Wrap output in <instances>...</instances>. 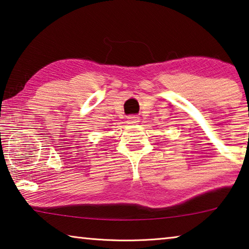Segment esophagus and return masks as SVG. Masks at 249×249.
Instances as JSON below:
<instances>
[{"label": "esophagus", "mask_w": 249, "mask_h": 249, "mask_svg": "<svg viewBox=\"0 0 249 249\" xmlns=\"http://www.w3.org/2000/svg\"><path fill=\"white\" fill-rule=\"evenodd\" d=\"M128 119H129L130 124H136L139 121H140V118H139L138 116H130V117H128Z\"/></svg>", "instance_id": "1"}]
</instances>
